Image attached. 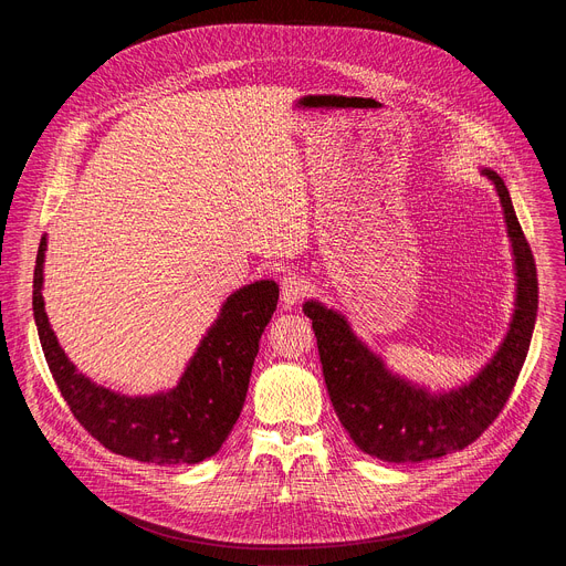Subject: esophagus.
<instances>
[{"mask_svg": "<svg viewBox=\"0 0 566 566\" xmlns=\"http://www.w3.org/2000/svg\"><path fill=\"white\" fill-rule=\"evenodd\" d=\"M280 289H282V303L286 307H293L295 303H301V298L307 293V282L301 275L289 273V275L282 277V286Z\"/></svg>", "mask_w": 566, "mask_h": 566, "instance_id": "esophagus-1", "label": "esophagus"}]
</instances>
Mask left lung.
<instances>
[{
	"mask_svg": "<svg viewBox=\"0 0 566 566\" xmlns=\"http://www.w3.org/2000/svg\"><path fill=\"white\" fill-rule=\"evenodd\" d=\"M493 184L514 261V312L489 363L465 382L431 390L388 367L382 355L355 335L344 312L312 298L303 305L318 344L323 378L350 440L380 461L420 463L459 452L497 418L507 403L530 348L539 307L537 268L518 224L507 186L482 167Z\"/></svg>",
	"mask_w": 566,
	"mask_h": 566,
	"instance_id": "1",
	"label": "left lung"
}]
</instances>
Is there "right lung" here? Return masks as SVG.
Instances as JSON below:
<instances>
[{
  "mask_svg": "<svg viewBox=\"0 0 566 566\" xmlns=\"http://www.w3.org/2000/svg\"><path fill=\"white\" fill-rule=\"evenodd\" d=\"M48 235L34 268V321L48 367L77 422L107 450L156 465L199 463L218 454L243 410L259 339L277 307L280 286L256 280L233 291L169 390L124 395L94 382L59 344L43 301Z\"/></svg>",
  "mask_w": 566,
  "mask_h": 566,
  "instance_id": "add662e5",
  "label": "right lung"
}]
</instances>
